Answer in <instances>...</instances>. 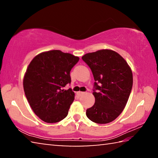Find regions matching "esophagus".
I'll return each instance as SVG.
<instances>
[{
	"label": "esophagus",
	"mask_w": 158,
	"mask_h": 158,
	"mask_svg": "<svg viewBox=\"0 0 158 158\" xmlns=\"http://www.w3.org/2000/svg\"><path fill=\"white\" fill-rule=\"evenodd\" d=\"M84 92H81V91H79V92H77V94L78 95V96H81L82 95H84Z\"/></svg>",
	"instance_id": "1"
}]
</instances>
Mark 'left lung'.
I'll use <instances>...</instances> for the list:
<instances>
[{"instance_id":"left-lung-1","label":"left lung","mask_w":158,"mask_h":158,"mask_svg":"<svg viewBox=\"0 0 158 158\" xmlns=\"http://www.w3.org/2000/svg\"><path fill=\"white\" fill-rule=\"evenodd\" d=\"M92 71L95 102L86 110L90 121L106 124L123 111L132 90V73L121 55L109 49L99 50L82 56Z\"/></svg>"}]
</instances>
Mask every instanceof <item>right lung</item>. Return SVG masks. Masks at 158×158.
<instances>
[{
	"instance_id": "obj_1",
	"label": "right lung",
	"mask_w": 158,
	"mask_h": 158,
	"mask_svg": "<svg viewBox=\"0 0 158 158\" xmlns=\"http://www.w3.org/2000/svg\"><path fill=\"white\" fill-rule=\"evenodd\" d=\"M79 57L60 50H52L36 56L29 64L23 78L26 97L34 113L42 121L53 123L68 116L74 99L71 89L70 71Z\"/></svg>"
}]
</instances>
